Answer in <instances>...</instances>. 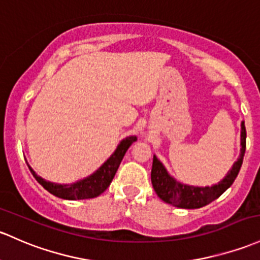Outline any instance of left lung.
I'll return each mask as SVG.
<instances>
[{
  "mask_svg": "<svg viewBox=\"0 0 260 260\" xmlns=\"http://www.w3.org/2000/svg\"><path fill=\"white\" fill-rule=\"evenodd\" d=\"M245 139H247V132H245L244 121H243L240 124V153L238 159L233 163L226 176L220 182L210 187L209 185H206V187L197 185L196 187V185L178 182L168 173L163 163L155 155H153L151 179L157 196L166 203L177 208L196 209L209 204L210 202L222 196L233 184L238 176L245 153Z\"/></svg>",
  "mask_w": 260,
  "mask_h": 260,
  "instance_id": "1",
  "label": "left lung"
}]
</instances>
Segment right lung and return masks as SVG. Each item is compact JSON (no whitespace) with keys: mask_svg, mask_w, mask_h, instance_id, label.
Returning a JSON list of instances; mask_svg holds the SVG:
<instances>
[{"mask_svg":"<svg viewBox=\"0 0 260 260\" xmlns=\"http://www.w3.org/2000/svg\"><path fill=\"white\" fill-rule=\"evenodd\" d=\"M136 141H137L136 136H128V137L123 138L119 142L118 146H117L116 151L112 153L111 157L97 171H94L91 176L77 180L75 183H71V184H59V183H53L50 182V180H46L42 177L38 176L36 172L29 166L28 168L37 182L46 190H48L51 194L58 197V198L67 199V201L95 198V197L102 194L109 187L112 179L114 178V174H116L117 169H118L119 165H121L123 157H124L125 152L129 148L131 144Z\"/></svg>","mask_w":260,"mask_h":260,"instance_id":"add662e5","label":"right lung"}]
</instances>
